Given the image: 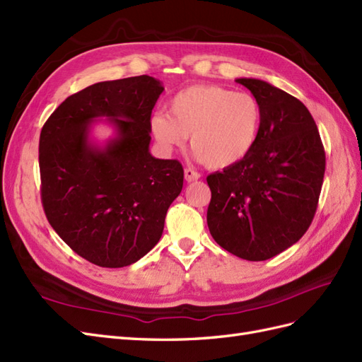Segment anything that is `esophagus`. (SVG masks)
<instances>
[{
	"instance_id": "esophagus-1",
	"label": "esophagus",
	"mask_w": 362,
	"mask_h": 362,
	"mask_svg": "<svg viewBox=\"0 0 362 362\" xmlns=\"http://www.w3.org/2000/svg\"><path fill=\"white\" fill-rule=\"evenodd\" d=\"M184 178H185V181H187V182H192V181H198L201 178V175L197 170L187 168V169L184 170Z\"/></svg>"
}]
</instances>
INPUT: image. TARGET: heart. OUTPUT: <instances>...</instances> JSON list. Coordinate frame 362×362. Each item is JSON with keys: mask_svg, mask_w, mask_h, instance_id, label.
I'll list each match as a JSON object with an SVG mask.
<instances>
[{"mask_svg": "<svg viewBox=\"0 0 362 362\" xmlns=\"http://www.w3.org/2000/svg\"><path fill=\"white\" fill-rule=\"evenodd\" d=\"M262 106L250 93H234L216 85H193L175 94L169 114L151 119L155 139L165 151L190 148L211 169H223L242 161L257 143Z\"/></svg>", "mask_w": 362, "mask_h": 362, "instance_id": "obj_1", "label": "heart"}]
</instances>
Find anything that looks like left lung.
<instances>
[{
	"instance_id": "8db88e82",
	"label": "left lung",
	"mask_w": 362,
	"mask_h": 362,
	"mask_svg": "<svg viewBox=\"0 0 362 362\" xmlns=\"http://www.w3.org/2000/svg\"><path fill=\"white\" fill-rule=\"evenodd\" d=\"M262 106L257 143L242 161L207 177L213 239L260 262L294 245L315 216L326 153L310 112L294 95L259 79H236Z\"/></svg>"
}]
</instances>
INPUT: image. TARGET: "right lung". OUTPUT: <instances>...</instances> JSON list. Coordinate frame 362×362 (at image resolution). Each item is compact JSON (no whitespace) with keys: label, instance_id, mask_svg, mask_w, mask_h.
I'll return each mask as SVG.
<instances>
[{"label":"right lung","instance_id":"1","mask_svg":"<svg viewBox=\"0 0 362 362\" xmlns=\"http://www.w3.org/2000/svg\"><path fill=\"white\" fill-rule=\"evenodd\" d=\"M163 90L146 74L94 83L65 99L42 126L45 216L68 247L97 267L123 268L148 254L181 193V163L149 152L151 114ZM99 116L117 131L105 148L89 141Z\"/></svg>","mask_w":362,"mask_h":362}]
</instances>
